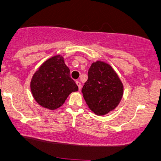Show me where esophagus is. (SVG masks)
<instances>
[{
  "mask_svg": "<svg viewBox=\"0 0 161 161\" xmlns=\"http://www.w3.org/2000/svg\"><path fill=\"white\" fill-rule=\"evenodd\" d=\"M76 84L77 85V86H78V90H80L81 89V83L80 81H76Z\"/></svg>",
  "mask_w": 161,
  "mask_h": 161,
  "instance_id": "esophagus-1",
  "label": "esophagus"
}]
</instances>
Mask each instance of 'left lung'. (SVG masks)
<instances>
[{"mask_svg":"<svg viewBox=\"0 0 161 161\" xmlns=\"http://www.w3.org/2000/svg\"><path fill=\"white\" fill-rule=\"evenodd\" d=\"M81 92L90 110L98 116H104L119 104L124 86L110 64L97 60L91 64L88 80Z\"/></svg>","mask_w":161,"mask_h":161,"instance_id":"obj_1","label":"left lung"}]
</instances>
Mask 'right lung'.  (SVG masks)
Segmentation results:
<instances>
[{
	"instance_id": "obj_1",
	"label": "right lung",
	"mask_w": 161,
	"mask_h": 161,
	"mask_svg": "<svg viewBox=\"0 0 161 161\" xmlns=\"http://www.w3.org/2000/svg\"><path fill=\"white\" fill-rule=\"evenodd\" d=\"M30 86L36 102L51 110L60 108L71 92L78 90L64 58L59 54L48 58L39 67Z\"/></svg>"
}]
</instances>
